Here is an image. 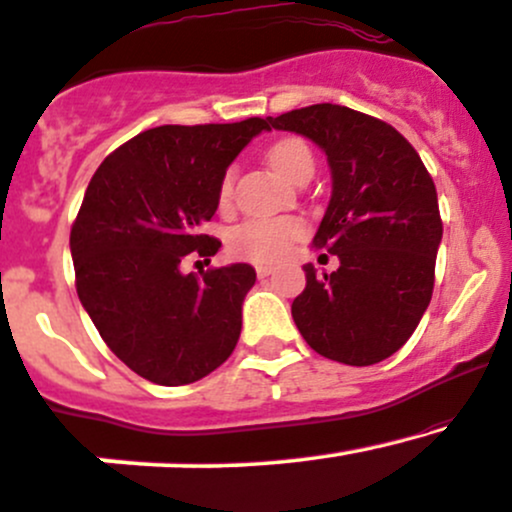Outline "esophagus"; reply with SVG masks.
I'll return each instance as SVG.
<instances>
[{
	"mask_svg": "<svg viewBox=\"0 0 512 512\" xmlns=\"http://www.w3.org/2000/svg\"><path fill=\"white\" fill-rule=\"evenodd\" d=\"M271 273H273L271 266H263V263H261V266H256L258 278H268V275H271Z\"/></svg>",
	"mask_w": 512,
	"mask_h": 512,
	"instance_id": "esophagus-1",
	"label": "esophagus"
}]
</instances>
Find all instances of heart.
<instances>
[{"label":"heart","instance_id":"b5f03b06","mask_svg":"<svg viewBox=\"0 0 512 512\" xmlns=\"http://www.w3.org/2000/svg\"><path fill=\"white\" fill-rule=\"evenodd\" d=\"M268 162L280 176L295 181L297 176L304 171H314V157L312 149H309L300 137H283V140L273 142L268 149ZM232 188H234V174L227 171L222 176L220 198L222 208H227L229 200H232ZM307 227L300 217H254V220L241 222L229 232L227 246L234 256L246 258V261L256 263H273L287 256V251L292 249L297 239L304 237Z\"/></svg>","mask_w":512,"mask_h":512}]
</instances>
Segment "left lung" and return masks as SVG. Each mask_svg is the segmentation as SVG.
I'll use <instances>...</instances> for the list:
<instances>
[{"label":"left lung","instance_id":"obj_1","mask_svg":"<svg viewBox=\"0 0 512 512\" xmlns=\"http://www.w3.org/2000/svg\"><path fill=\"white\" fill-rule=\"evenodd\" d=\"M266 123L312 140L331 169V200L312 246L341 266L324 275L302 266L307 287L292 319L324 358L380 363L409 341L433 295L442 241L435 183L404 135L353 108L317 103Z\"/></svg>","mask_w":512,"mask_h":512}]
</instances>
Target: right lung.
Listing matches in <instances>:
<instances>
[{
    "label": "right lung",
    "instance_id": "obj_1",
    "mask_svg": "<svg viewBox=\"0 0 512 512\" xmlns=\"http://www.w3.org/2000/svg\"><path fill=\"white\" fill-rule=\"evenodd\" d=\"M263 130V118L162 125L108 154L89 181L70 234L79 302L106 346L149 382L203 380L237 346L256 271L229 263L198 278L181 261L220 251L203 225L227 166Z\"/></svg>",
    "mask_w": 512,
    "mask_h": 512
}]
</instances>
